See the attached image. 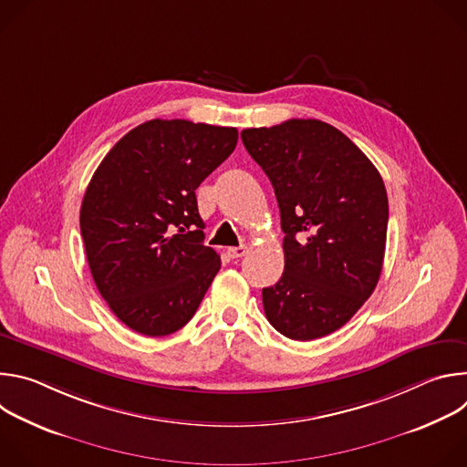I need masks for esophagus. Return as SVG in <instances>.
<instances>
[{
	"instance_id": "1",
	"label": "esophagus",
	"mask_w": 467,
	"mask_h": 467,
	"mask_svg": "<svg viewBox=\"0 0 467 467\" xmlns=\"http://www.w3.org/2000/svg\"><path fill=\"white\" fill-rule=\"evenodd\" d=\"M247 253V247L245 245H238V247H229L227 249V254L231 256V258H240V256H244Z\"/></svg>"
}]
</instances>
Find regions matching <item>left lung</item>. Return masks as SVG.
Here are the masks:
<instances>
[{
  "mask_svg": "<svg viewBox=\"0 0 467 467\" xmlns=\"http://www.w3.org/2000/svg\"><path fill=\"white\" fill-rule=\"evenodd\" d=\"M242 142L274 184L285 233V274L262 290L265 317L290 340L327 337L379 283L388 229L382 177L342 130L319 119L244 129Z\"/></svg>",
  "mask_w": 467,
  "mask_h": 467,
  "instance_id": "left-lung-1",
  "label": "left lung"
}]
</instances>
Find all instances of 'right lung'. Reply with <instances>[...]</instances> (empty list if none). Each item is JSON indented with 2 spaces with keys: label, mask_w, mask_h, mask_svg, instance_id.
Masks as SVG:
<instances>
[{
  "label": "right lung",
  "mask_w": 467,
  "mask_h": 467,
  "mask_svg": "<svg viewBox=\"0 0 467 467\" xmlns=\"http://www.w3.org/2000/svg\"><path fill=\"white\" fill-rule=\"evenodd\" d=\"M236 142L234 127L150 119L114 144L88 182L79 222L94 283L144 337L184 327L220 270L195 188Z\"/></svg>",
  "instance_id": "1"
}]
</instances>
